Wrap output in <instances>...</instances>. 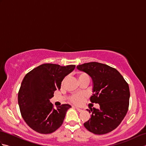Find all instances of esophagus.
<instances>
[{
	"mask_svg": "<svg viewBox=\"0 0 146 146\" xmlns=\"http://www.w3.org/2000/svg\"><path fill=\"white\" fill-rule=\"evenodd\" d=\"M75 108L76 109V110L78 111H79V112H81V111H82V109H81V108H78V107H75Z\"/></svg>",
	"mask_w": 146,
	"mask_h": 146,
	"instance_id": "34e87169",
	"label": "esophagus"
}]
</instances>
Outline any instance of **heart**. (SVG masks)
I'll return each mask as SVG.
<instances>
[{"label": "heart", "instance_id": "obj_1", "mask_svg": "<svg viewBox=\"0 0 146 146\" xmlns=\"http://www.w3.org/2000/svg\"><path fill=\"white\" fill-rule=\"evenodd\" d=\"M77 78L79 82L82 80H88L89 82L90 78L89 76L85 72H78L77 73ZM85 100V95L82 93H78V94H73L71 95L69 97V100L71 103L75 105H80L82 104Z\"/></svg>", "mask_w": 146, "mask_h": 146}]
</instances>
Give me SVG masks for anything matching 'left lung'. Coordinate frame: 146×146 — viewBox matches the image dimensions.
Returning <instances> with one entry per match:
<instances>
[{
    "mask_svg": "<svg viewBox=\"0 0 146 146\" xmlns=\"http://www.w3.org/2000/svg\"><path fill=\"white\" fill-rule=\"evenodd\" d=\"M93 81L92 103L98 104L100 108L86 110L91 118L84 123L85 127L95 134H105L116 129L124 119L129 105L128 83L115 68L97 62L77 66Z\"/></svg>",
    "mask_w": 146,
    "mask_h": 146,
    "instance_id": "left-lung-1",
    "label": "left lung"
}]
</instances>
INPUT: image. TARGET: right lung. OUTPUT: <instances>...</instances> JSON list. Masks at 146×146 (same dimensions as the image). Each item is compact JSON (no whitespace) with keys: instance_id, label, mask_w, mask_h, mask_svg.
I'll return each mask as SVG.
<instances>
[{"instance_id":"right-lung-1","label":"right lung","mask_w":146,"mask_h":146,"mask_svg":"<svg viewBox=\"0 0 146 146\" xmlns=\"http://www.w3.org/2000/svg\"><path fill=\"white\" fill-rule=\"evenodd\" d=\"M75 68L70 64L46 63L34 68L22 82L18 104L26 123L40 134H51L63 124L67 110L71 107L63 104L54 109L49 99L61 88V82Z\"/></svg>"}]
</instances>
